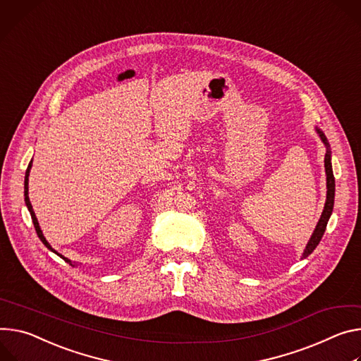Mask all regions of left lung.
I'll return each mask as SVG.
<instances>
[{
  "instance_id": "8db88e82",
  "label": "left lung",
  "mask_w": 361,
  "mask_h": 361,
  "mask_svg": "<svg viewBox=\"0 0 361 361\" xmlns=\"http://www.w3.org/2000/svg\"><path fill=\"white\" fill-rule=\"evenodd\" d=\"M315 133L318 134V137L321 138L322 144L325 145V158H324V167H325V176H326V199H325V204H324V210L321 213V217L314 228V232L304 249L302 253V259L308 257L314 249L318 246L324 232L326 223H329L331 214H333V209H334V195H336V180H334V174H333V166H331V148H330V142L326 140V137L324 135L322 130L315 126Z\"/></svg>"
}]
</instances>
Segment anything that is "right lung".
<instances>
[{
	"instance_id": "obj_1",
	"label": "right lung",
	"mask_w": 361,
	"mask_h": 361,
	"mask_svg": "<svg viewBox=\"0 0 361 361\" xmlns=\"http://www.w3.org/2000/svg\"><path fill=\"white\" fill-rule=\"evenodd\" d=\"M31 166H32V159L30 161V164H28V167H27V171H25V178H24V200H25V206H27V209H28V212H30V214H31V220H32V224H35V227H36V232H37V236L40 238V240L43 242V245L47 247V249H50L53 253H56L57 256H60L61 259H64V262H68V264L71 265V267H76V264L75 262H72L71 259H68V257H64L63 255H60L57 250H54L51 246H50V243L46 240V238H44V235H43V232H42V228H40V224H39V220H37V217H36V213H35V210H32V206H31V203H30V199H28V176H30V170H31Z\"/></svg>"
}]
</instances>
